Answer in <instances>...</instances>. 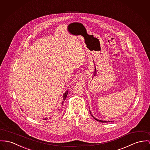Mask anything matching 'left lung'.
<instances>
[{
    "instance_id": "left-lung-1",
    "label": "left lung",
    "mask_w": 150,
    "mask_h": 150,
    "mask_svg": "<svg viewBox=\"0 0 150 150\" xmlns=\"http://www.w3.org/2000/svg\"><path fill=\"white\" fill-rule=\"evenodd\" d=\"M91 116H92V117L95 119V120H96L97 121H99V122H103V123H107V121H103V120H99V119H96V118H95L93 116H92V115H91Z\"/></svg>"
}]
</instances>
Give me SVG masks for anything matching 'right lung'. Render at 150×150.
Instances as JSON below:
<instances>
[{
	"label": "right lung",
	"instance_id": "right-lung-1",
	"mask_svg": "<svg viewBox=\"0 0 150 150\" xmlns=\"http://www.w3.org/2000/svg\"><path fill=\"white\" fill-rule=\"evenodd\" d=\"M67 94H68V91H66L65 93H64V94H63V100H66V98H67ZM63 102L64 101H63V102H62V104L63 103ZM47 119H48V118H45V119H43V120H47Z\"/></svg>",
	"mask_w": 150,
	"mask_h": 150
}]
</instances>
